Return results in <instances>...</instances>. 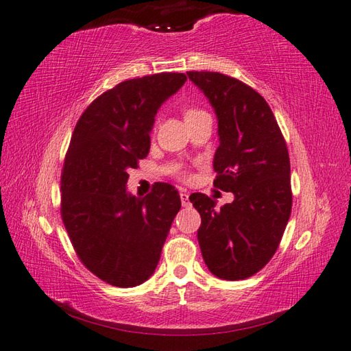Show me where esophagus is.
Returning <instances> with one entry per match:
<instances>
[{
    "instance_id": "34e87169",
    "label": "esophagus",
    "mask_w": 351,
    "mask_h": 351,
    "mask_svg": "<svg viewBox=\"0 0 351 351\" xmlns=\"http://www.w3.org/2000/svg\"><path fill=\"white\" fill-rule=\"evenodd\" d=\"M179 195H181V202H182V206L184 208H189L191 203H190V194L186 191H181L179 193Z\"/></svg>"
}]
</instances>
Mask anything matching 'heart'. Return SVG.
Segmentation results:
<instances>
[{
	"label": "heart",
	"instance_id": "b5f03b06",
	"mask_svg": "<svg viewBox=\"0 0 351 351\" xmlns=\"http://www.w3.org/2000/svg\"><path fill=\"white\" fill-rule=\"evenodd\" d=\"M182 113H184V119L185 121H190V119H193L195 117L202 115V113H205V112L197 109V108H193V106H186V108H184Z\"/></svg>",
	"mask_w": 351,
	"mask_h": 351
}]
</instances>
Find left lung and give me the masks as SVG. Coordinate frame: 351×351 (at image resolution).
Returning <instances> with one entry per match:
<instances>
[{"instance_id":"1","label":"left lung","mask_w":351,"mask_h":351,"mask_svg":"<svg viewBox=\"0 0 351 351\" xmlns=\"http://www.w3.org/2000/svg\"><path fill=\"white\" fill-rule=\"evenodd\" d=\"M186 75L218 119L214 185L234 195L219 209L206 194L190 197L202 217V256L218 278L245 280L272 258L290 218L287 145L269 104L251 86L217 71Z\"/></svg>"}]
</instances>
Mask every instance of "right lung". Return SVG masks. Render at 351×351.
Instances as JSON below:
<instances>
[{
  "mask_svg": "<svg viewBox=\"0 0 351 351\" xmlns=\"http://www.w3.org/2000/svg\"><path fill=\"white\" fill-rule=\"evenodd\" d=\"M185 80L184 73L124 80L97 97L73 132L61 173L62 223L80 262L110 286L149 278L181 209L170 184L145 197L125 186L128 170L148 156L157 110Z\"/></svg>",
  "mask_w": 351,
  "mask_h": 351,
  "instance_id": "right-lung-1",
  "label": "right lung"
}]
</instances>
